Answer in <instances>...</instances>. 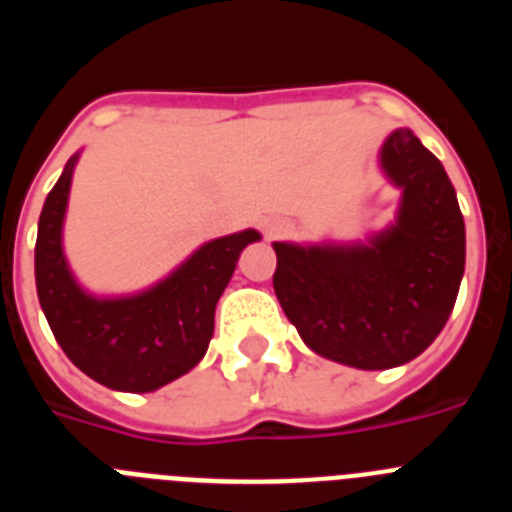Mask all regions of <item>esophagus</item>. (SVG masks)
<instances>
[{
    "mask_svg": "<svg viewBox=\"0 0 512 512\" xmlns=\"http://www.w3.org/2000/svg\"><path fill=\"white\" fill-rule=\"evenodd\" d=\"M284 230H287V225H284L282 220H269V223L264 225V235L269 238V241L271 238H277V235H282Z\"/></svg>",
    "mask_w": 512,
    "mask_h": 512,
    "instance_id": "1",
    "label": "esophagus"
}]
</instances>
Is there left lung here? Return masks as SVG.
<instances>
[{
    "mask_svg": "<svg viewBox=\"0 0 512 512\" xmlns=\"http://www.w3.org/2000/svg\"><path fill=\"white\" fill-rule=\"evenodd\" d=\"M379 166L402 200L395 223L366 243H274V292L315 354L356 369L408 364L454 310L467 259L464 217L443 164L397 128Z\"/></svg>",
    "mask_w": 512,
    "mask_h": 512,
    "instance_id": "obj_1",
    "label": "left lung"
}]
</instances>
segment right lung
<instances>
[{
	"label": "right lung",
	"instance_id": "right-lung-1",
	"mask_svg": "<svg viewBox=\"0 0 512 512\" xmlns=\"http://www.w3.org/2000/svg\"><path fill=\"white\" fill-rule=\"evenodd\" d=\"M79 153L45 197L35 241L38 300L63 354L117 392H153L200 364L215 330V305L256 230L205 243L166 279L138 295L94 297L63 253V217Z\"/></svg>",
	"mask_w": 512,
	"mask_h": 512
}]
</instances>
